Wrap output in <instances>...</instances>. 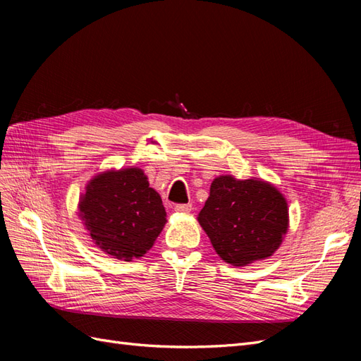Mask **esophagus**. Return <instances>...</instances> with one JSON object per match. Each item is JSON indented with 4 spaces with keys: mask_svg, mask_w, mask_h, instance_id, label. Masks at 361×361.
I'll list each match as a JSON object with an SVG mask.
<instances>
[{
    "mask_svg": "<svg viewBox=\"0 0 361 361\" xmlns=\"http://www.w3.org/2000/svg\"><path fill=\"white\" fill-rule=\"evenodd\" d=\"M191 209H192V206H191L190 203H187V204H176V206H174V211L180 212V214H190Z\"/></svg>",
    "mask_w": 361,
    "mask_h": 361,
    "instance_id": "34e87169",
    "label": "esophagus"
}]
</instances>
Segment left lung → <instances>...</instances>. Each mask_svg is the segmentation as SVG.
Masks as SVG:
<instances>
[{"label":"left lung","instance_id":"1","mask_svg":"<svg viewBox=\"0 0 361 361\" xmlns=\"http://www.w3.org/2000/svg\"><path fill=\"white\" fill-rule=\"evenodd\" d=\"M288 203L277 188L257 179L216 178L199 223L220 256L233 267L267 259L288 231Z\"/></svg>","mask_w":361,"mask_h":361}]
</instances>
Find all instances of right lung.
Returning a JSON list of instances; mask_svg holds the SVG:
<instances>
[{"instance_id":"right-lung-1","label":"right lung","mask_w":361,"mask_h":361,"mask_svg":"<svg viewBox=\"0 0 361 361\" xmlns=\"http://www.w3.org/2000/svg\"><path fill=\"white\" fill-rule=\"evenodd\" d=\"M80 215L93 243L126 262L150 250L167 221L159 194L135 167L106 171L90 180Z\"/></svg>"}]
</instances>
